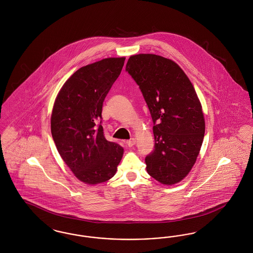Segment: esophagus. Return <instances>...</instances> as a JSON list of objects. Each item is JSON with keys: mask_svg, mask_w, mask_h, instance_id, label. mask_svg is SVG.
<instances>
[{"mask_svg": "<svg viewBox=\"0 0 253 253\" xmlns=\"http://www.w3.org/2000/svg\"><path fill=\"white\" fill-rule=\"evenodd\" d=\"M135 142H136V141H135L134 138H131L130 140H127V141H126V144L128 145L129 147H132L133 145L135 144Z\"/></svg>", "mask_w": 253, "mask_h": 253, "instance_id": "esophagus-1", "label": "esophagus"}]
</instances>
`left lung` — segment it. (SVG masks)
I'll list each match as a JSON object with an SVG mask.
<instances>
[{"label":"left lung","mask_w":253,"mask_h":253,"mask_svg":"<svg viewBox=\"0 0 253 253\" xmlns=\"http://www.w3.org/2000/svg\"><path fill=\"white\" fill-rule=\"evenodd\" d=\"M126 71L139 86L154 122L155 149L145 158L147 171L164 185L175 184L190 172L203 142L198 96L179 65L161 56H131Z\"/></svg>","instance_id":"1"}]
</instances>
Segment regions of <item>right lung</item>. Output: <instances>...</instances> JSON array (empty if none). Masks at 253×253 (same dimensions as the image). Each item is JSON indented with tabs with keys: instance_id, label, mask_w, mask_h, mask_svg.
<instances>
[{
	"instance_id": "add662e5",
	"label": "right lung",
	"mask_w": 253,
	"mask_h": 253,
	"mask_svg": "<svg viewBox=\"0 0 253 253\" xmlns=\"http://www.w3.org/2000/svg\"><path fill=\"white\" fill-rule=\"evenodd\" d=\"M125 58H108L80 68L56 97L51 132L61 158L75 176L95 185L112 178L123 156L101 126L104 98L121 75Z\"/></svg>"
}]
</instances>
